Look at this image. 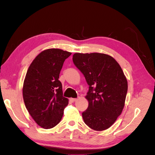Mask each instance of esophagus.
Segmentation results:
<instances>
[{
    "label": "esophagus",
    "mask_w": 155,
    "mask_h": 155,
    "mask_svg": "<svg viewBox=\"0 0 155 155\" xmlns=\"http://www.w3.org/2000/svg\"><path fill=\"white\" fill-rule=\"evenodd\" d=\"M70 101H71L72 102H75V101H76L78 100L76 99V98H70Z\"/></svg>",
    "instance_id": "esophagus-1"
}]
</instances>
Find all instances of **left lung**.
<instances>
[{"instance_id":"1","label":"left lung","mask_w":155,"mask_h":155,"mask_svg":"<svg viewBox=\"0 0 155 155\" xmlns=\"http://www.w3.org/2000/svg\"><path fill=\"white\" fill-rule=\"evenodd\" d=\"M72 59L89 85L85 96L88 107L82 113L84 121L97 131L109 129L125 105L128 84L122 69L105 54L76 53Z\"/></svg>"}]
</instances>
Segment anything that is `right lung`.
I'll list each match as a JSON object with an SVG mask.
<instances>
[{"instance_id":"right-lung-1","label":"right lung","mask_w":155,"mask_h":155,"mask_svg":"<svg viewBox=\"0 0 155 155\" xmlns=\"http://www.w3.org/2000/svg\"><path fill=\"white\" fill-rule=\"evenodd\" d=\"M71 52L59 48L45 50L28 69L22 87L23 100L32 118L43 129H51L61 120L68 100L63 96L59 74Z\"/></svg>"}]
</instances>
